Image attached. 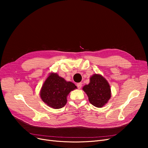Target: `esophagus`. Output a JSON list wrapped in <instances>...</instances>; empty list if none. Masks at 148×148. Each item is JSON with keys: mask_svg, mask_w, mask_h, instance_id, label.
Returning a JSON list of instances; mask_svg holds the SVG:
<instances>
[{"mask_svg": "<svg viewBox=\"0 0 148 148\" xmlns=\"http://www.w3.org/2000/svg\"><path fill=\"white\" fill-rule=\"evenodd\" d=\"M77 86L78 89H81L82 87V83H78L77 84Z\"/></svg>", "mask_w": 148, "mask_h": 148, "instance_id": "1", "label": "esophagus"}]
</instances>
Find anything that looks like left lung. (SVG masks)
<instances>
[{
    "label": "left lung",
    "mask_w": 148,
    "mask_h": 148,
    "mask_svg": "<svg viewBox=\"0 0 148 148\" xmlns=\"http://www.w3.org/2000/svg\"><path fill=\"white\" fill-rule=\"evenodd\" d=\"M88 96L89 102L97 107H102L111 97L110 86L107 80L100 75H93L90 82L83 88Z\"/></svg>",
    "instance_id": "8db88e82"
}]
</instances>
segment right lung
Wrapping results in <instances>:
<instances>
[{
  "label": "right lung",
  "mask_w": 148,
  "mask_h": 148,
  "mask_svg": "<svg viewBox=\"0 0 148 148\" xmlns=\"http://www.w3.org/2000/svg\"><path fill=\"white\" fill-rule=\"evenodd\" d=\"M77 86L70 82H66L57 73H51L43 84L40 96L49 107L60 109L66 104V96Z\"/></svg>",
  "instance_id": "obj_1"
}]
</instances>
